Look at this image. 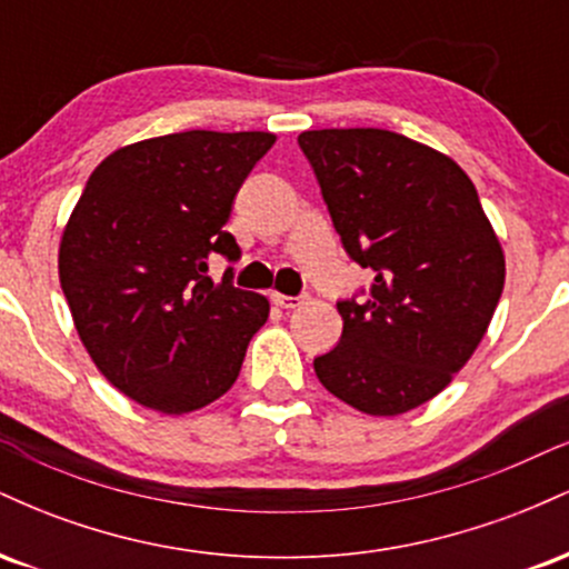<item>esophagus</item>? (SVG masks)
Instances as JSON below:
<instances>
[{
  "label": "esophagus",
  "mask_w": 569,
  "mask_h": 569,
  "mask_svg": "<svg viewBox=\"0 0 569 569\" xmlns=\"http://www.w3.org/2000/svg\"><path fill=\"white\" fill-rule=\"evenodd\" d=\"M270 299H272V305L280 307V310H293V307H299L305 302L302 297H289V293H278V291H272Z\"/></svg>",
  "instance_id": "esophagus-1"
}]
</instances>
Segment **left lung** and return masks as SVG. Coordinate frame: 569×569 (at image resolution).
Masks as SVG:
<instances>
[{"instance_id": "1", "label": "left lung", "mask_w": 569, "mask_h": 569, "mask_svg": "<svg viewBox=\"0 0 569 569\" xmlns=\"http://www.w3.org/2000/svg\"><path fill=\"white\" fill-rule=\"evenodd\" d=\"M345 251L375 270L367 302H339L342 339L316 358L331 396L396 417L439 396L485 339L506 257L452 158L382 128L299 133Z\"/></svg>"}]
</instances>
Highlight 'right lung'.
<instances>
[{"label": "right lung", "mask_w": 569, "mask_h": 569, "mask_svg": "<svg viewBox=\"0 0 569 569\" xmlns=\"http://www.w3.org/2000/svg\"><path fill=\"white\" fill-rule=\"evenodd\" d=\"M264 130H187L114 149L90 173L58 246V278L93 363L160 415L224 396L270 316L262 293L213 283L208 259H238L224 224Z\"/></svg>", "instance_id": "obj_1"}]
</instances>
